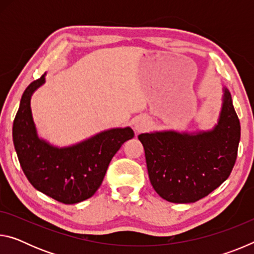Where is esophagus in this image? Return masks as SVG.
<instances>
[{
    "mask_svg": "<svg viewBox=\"0 0 254 254\" xmlns=\"http://www.w3.org/2000/svg\"><path fill=\"white\" fill-rule=\"evenodd\" d=\"M147 127V122L145 121H140L135 124V130L136 131H143L144 128Z\"/></svg>",
    "mask_w": 254,
    "mask_h": 254,
    "instance_id": "esophagus-1",
    "label": "esophagus"
}]
</instances>
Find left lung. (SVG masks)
Wrapping results in <instances>:
<instances>
[{
	"instance_id": "left-lung-1",
	"label": "left lung",
	"mask_w": 254,
	"mask_h": 254,
	"mask_svg": "<svg viewBox=\"0 0 254 254\" xmlns=\"http://www.w3.org/2000/svg\"><path fill=\"white\" fill-rule=\"evenodd\" d=\"M241 126L225 89L218 124L213 131L187 134L174 131L143 133L149 179L170 203H195L229 178L238 157Z\"/></svg>"
}]
</instances>
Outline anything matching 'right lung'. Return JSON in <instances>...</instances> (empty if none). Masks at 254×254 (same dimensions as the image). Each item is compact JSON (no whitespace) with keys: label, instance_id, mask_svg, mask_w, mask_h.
<instances>
[{"label":"right lung","instance_id":"obj_1","mask_svg":"<svg viewBox=\"0 0 254 254\" xmlns=\"http://www.w3.org/2000/svg\"><path fill=\"white\" fill-rule=\"evenodd\" d=\"M45 83V75L33 80L21 97L13 121V143L21 168L30 184L63 204H76L95 194L112 158L134 136L131 127L112 128L74 147H51L37 135L30 98Z\"/></svg>","mask_w":254,"mask_h":254}]
</instances>
